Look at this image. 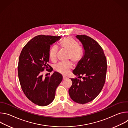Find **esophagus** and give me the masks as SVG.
Instances as JSON below:
<instances>
[{"instance_id": "esophagus-1", "label": "esophagus", "mask_w": 128, "mask_h": 128, "mask_svg": "<svg viewBox=\"0 0 128 128\" xmlns=\"http://www.w3.org/2000/svg\"><path fill=\"white\" fill-rule=\"evenodd\" d=\"M66 78H66V76H63V80H66Z\"/></svg>"}]
</instances>
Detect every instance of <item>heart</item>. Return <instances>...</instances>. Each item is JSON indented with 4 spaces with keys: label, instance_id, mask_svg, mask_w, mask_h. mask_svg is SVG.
<instances>
[{
    "label": "heart",
    "instance_id": "obj_1",
    "mask_svg": "<svg viewBox=\"0 0 128 128\" xmlns=\"http://www.w3.org/2000/svg\"><path fill=\"white\" fill-rule=\"evenodd\" d=\"M60 48L68 52L67 59H70L74 64H78L82 60L84 50L80 46L78 42L70 37L63 38L59 43ZM58 48L56 46H52L50 48L49 57L52 61H55L57 59ZM73 67L71 62L60 63L54 66V70L62 74H66Z\"/></svg>",
    "mask_w": 128,
    "mask_h": 128
}]
</instances>
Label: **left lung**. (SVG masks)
<instances>
[{
  "instance_id": "1",
  "label": "left lung",
  "mask_w": 128,
  "mask_h": 128,
  "mask_svg": "<svg viewBox=\"0 0 128 128\" xmlns=\"http://www.w3.org/2000/svg\"><path fill=\"white\" fill-rule=\"evenodd\" d=\"M76 38L82 42L84 53L72 72L83 80L71 78L72 84L69 94L73 101L85 104L93 100L101 92L105 82L107 61L102 48L96 41L85 35H78Z\"/></svg>"
}]
</instances>
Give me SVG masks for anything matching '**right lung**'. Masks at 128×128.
I'll return each mask as SVG.
<instances>
[{
    "label": "right lung",
    "instance_id": "1",
    "mask_svg": "<svg viewBox=\"0 0 128 128\" xmlns=\"http://www.w3.org/2000/svg\"><path fill=\"white\" fill-rule=\"evenodd\" d=\"M60 36L40 35L23 48L18 63V76L21 88L27 98L41 106L48 105L54 100L56 90L62 80V76L54 71L50 76L43 77L42 72L52 70L48 64L50 46ZM50 67L51 70H48Z\"/></svg>",
    "mask_w": 128,
    "mask_h": 128
}]
</instances>
